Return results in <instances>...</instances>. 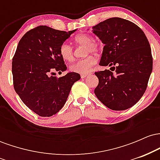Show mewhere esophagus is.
I'll return each mask as SVG.
<instances>
[{
	"label": "esophagus",
	"mask_w": 160,
	"mask_h": 160,
	"mask_svg": "<svg viewBox=\"0 0 160 160\" xmlns=\"http://www.w3.org/2000/svg\"><path fill=\"white\" fill-rule=\"evenodd\" d=\"M88 76L87 74H81L80 75V77H81V78H86V77Z\"/></svg>",
	"instance_id": "1"
}]
</instances>
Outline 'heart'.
<instances>
[{
	"label": "heart",
	"instance_id": "obj_1",
	"mask_svg": "<svg viewBox=\"0 0 160 160\" xmlns=\"http://www.w3.org/2000/svg\"><path fill=\"white\" fill-rule=\"evenodd\" d=\"M74 41L78 45L86 46V53L97 52L100 49V45L97 42L93 41V38L86 34V33H80L76 35L74 38ZM59 54L62 59L66 62H71L74 59V51L72 47L68 43H63L59 48ZM97 62V59L95 56H89L75 62L70 66V70L72 72L78 73V74H87L91 71L92 67Z\"/></svg>",
	"mask_w": 160,
	"mask_h": 160
}]
</instances>
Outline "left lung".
Masks as SVG:
<instances>
[{
  "mask_svg": "<svg viewBox=\"0 0 160 160\" xmlns=\"http://www.w3.org/2000/svg\"><path fill=\"white\" fill-rule=\"evenodd\" d=\"M104 44L99 65L110 70L95 72L97 98L113 111H124L140 100L153 70L150 43L144 32L128 20L113 17L92 27Z\"/></svg>",
  "mask_w": 160,
  "mask_h": 160,
  "instance_id": "obj_1",
  "label": "left lung"
}]
</instances>
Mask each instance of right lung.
I'll use <instances>...</instances> for the list:
<instances>
[{
	"label": "right lung",
	"mask_w": 160,
	"mask_h": 160,
	"mask_svg": "<svg viewBox=\"0 0 160 160\" xmlns=\"http://www.w3.org/2000/svg\"><path fill=\"white\" fill-rule=\"evenodd\" d=\"M75 31L39 25L25 33L17 46L12 62L14 89L23 103L40 117L58 113L73 84L80 79L75 72L58 78L51 76L67 69L59 48Z\"/></svg>",
	"instance_id": "obj_1"
}]
</instances>
